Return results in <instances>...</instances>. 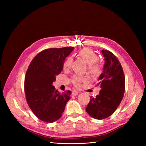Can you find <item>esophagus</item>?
<instances>
[{
    "label": "esophagus",
    "mask_w": 146,
    "mask_h": 146,
    "mask_svg": "<svg viewBox=\"0 0 146 146\" xmlns=\"http://www.w3.org/2000/svg\"><path fill=\"white\" fill-rule=\"evenodd\" d=\"M78 94H79V92H78V91H76V90H74V91H72V96H77Z\"/></svg>",
    "instance_id": "34e87169"
}]
</instances>
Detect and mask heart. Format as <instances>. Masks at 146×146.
Listing matches in <instances>:
<instances>
[{
	"mask_svg": "<svg viewBox=\"0 0 146 146\" xmlns=\"http://www.w3.org/2000/svg\"><path fill=\"white\" fill-rule=\"evenodd\" d=\"M78 54L79 56H80L89 65L88 69H89L90 73L93 75H97L100 72V67L99 64L97 61L98 60V56L91 48L88 47L83 48L78 52ZM72 59L71 57H68L63 63V68L64 69L69 68L72 63ZM86 80L87 78L85 77L75 76L72 79V82L75 86H78L82 82L86 81Z\"/></svg>",
	"mask_w": 146,
	"mask_h": 146,
	"instance_id": "heart-1",
	"label": "heart"
}]
</instances>
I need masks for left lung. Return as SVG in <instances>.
Masks as SVG:
<instances>
[{
  "label": "left lung",
  "mask_w": 146,
  "mask_h": 146,
  "mask_svg": "<svg viewBox=\"0 0 146 146\" xmlns=\"http://www.w3.org/2000/svg\"><path fill=\"white\" fill-rule=\"evenodd\" d=\"M101 52L105 60L103 72L98 84L101 90L96 98L91 97L86 108L90 116L99 120L109 117L115 111L125 92V76L120 62L109 50Z\"/></svg>",
  "instance_id": "1"
}]
</instances>
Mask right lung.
Instances as JSON below:
<instances>
[{
	"mask_svg": "<svg viewBox=\"0 0 146 146\" xmlns=\"http://www.w3.org/2000/svg\"><path fill=\"white\" fill-rule=\"evenodd\" d=\"M74 47L52 48L41 52L30 63L26 72L24 90L30 109L40 120L52 123L62 116L71 91L60 93L52 83L63 68L66 57Z\"/></svg>",
	"mask_w": 146,
	"mask_h": 146,
	"instance_id": "right-lung-1",
	"label": "right lung"
}]
</instances>
